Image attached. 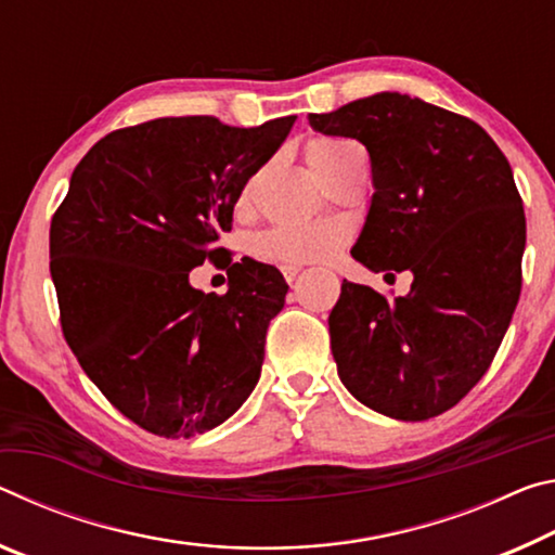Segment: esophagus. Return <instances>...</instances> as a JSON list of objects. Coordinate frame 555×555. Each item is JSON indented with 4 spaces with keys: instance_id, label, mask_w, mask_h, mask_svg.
Returning a JSON list of instances; mask_svg holds the SVG:
<instances>
[{
    "instance_id": "34e87169",
    "label": "esophagus",
    "mask_w": 555,
    "mask_h": 555,
    "mask_svg": "<svg viewBox=\"0 0 555 555\" xmlns=\"http://www.w3.org/2000/svg\"><path fill=\"white\" fill-rule=\"evenodd\" d=\"M280 270H283L287 283H293V280L299 275V270H302V266H283Z\"/></svg>"
}]
</instances>
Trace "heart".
<instances>
[{"mask_svg":"<svg viewBox=\"0 0 555 555\" xmlns=\"http://www.w3.org/2000/svg\"><path fill=\"white\" fill-rule=\"evenodd\" d=\"M351 147L357 144L341 138H317L307 144V162L320 177ZM341 241L344 231L334 223H280L256 235L253 256L280 266H302V262L332 258Z\"/></svg>","mask_w":555,"mask_h":555,"instance_id":"1","label":"heart"}]
</instances>
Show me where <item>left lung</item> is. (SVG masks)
I'll return each mask as SVG.
<instances>
[{"label": "left lung", "instance_id": "1", "mask_svg": "<svg viewBox=\"0 0 555 555\" xmlns=\"http://www.w3.org/2000/svg\"><path fill=\"white\" fill-rule=\"evenodd\" d=\"M310 125L369 150L376 192L351 256L413 272L393 299L344 280L330 314L339 378L371 411L428 421L487 374L519 302L526 216L512 167L475 120L401 93L310 113Z\"/></svg>", "mask_w": 555, "mask_h": 555}]
</instances>
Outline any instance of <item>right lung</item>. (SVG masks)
Returning <instances> with one entry per match:
<instances>
[{
  "instance_id": "obj_1",
  "label": "right lung",
  "mask_w": 555,
  "mask_h": 555,
  "mask_svg": "<svg viewBox=\"0 0 555 555\" xmlns=\"http://www.w3.org/2000/svg\"><path fill=\"white\" fill-rule=\"evenodd\" d=\"M293 125L295 115L258 127L159 117L105 134L73 169L49 233L61 330L100 393L142 430H211L258 384L287 283L216 243ZM221 257L229 294L188 285L196 264Z\"/></svg>"
}]
</instances>
